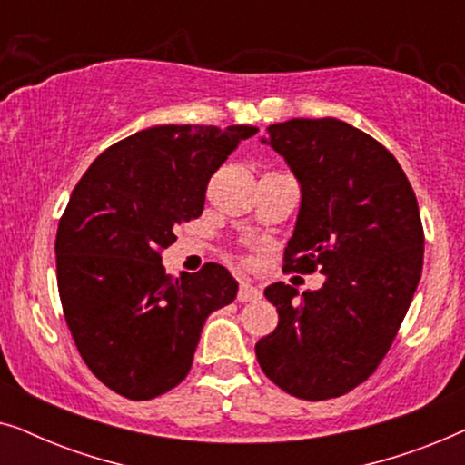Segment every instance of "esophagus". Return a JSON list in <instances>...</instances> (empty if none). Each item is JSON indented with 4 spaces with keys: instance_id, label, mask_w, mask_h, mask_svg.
<instances>
[{
    "instance_id": "obj_1",
    "label": "esophagus",
    "mask_w": 465,
    "mask_h": 465,
    "mask_svg": "<svg viewBox=\"0 0 465 465\" xmlns=\"http://www.w3.org/2000/svg\"><path fill=\"white\" fill-rule=\"evenodd\" d=\"M260 296H262V294H260V290L256 288V285H252V283H247V282H243V283L239 285V294H237V301L239 302L258 301Z\"/></svg>"
}]
</instances>
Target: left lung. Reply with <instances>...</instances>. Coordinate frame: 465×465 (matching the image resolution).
I'll use <instances>...</instances> for the list:
<instances>
[{
    "mask_svg": "<svg viewBox=\"0 0 465 465\" xmlns=\"http://www.w3.org/2000/svg\"><path fill=\"white\" fill-rule=\"evenodd\" d=\"M266 133L301 183L285 269L326 279L302 294L283 282L264 290L279 323L256 358L292 396L339 398L377 371L411 307L423 269L417 196L391 152L342 120L292 118Z\"/></svg>",
    "mask_w": 465,
    "mask_h": 465,
    "instance_id": "8db88e82",
    "label": "left lung"
}]
</instances>
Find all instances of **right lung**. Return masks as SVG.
<instances>
[{
  "mask_svg": "<svg viewBox=\"0 0 465 465\" xmlns=\"http://www.w3.org/2000/svg\"><path fill=\"white\" fill-rule=\"evenodd\" d=\"M256 133L150 126L94 158L69 196L54 243L63 313L82 360L120 396L150 400L180 385L205 320L237 296L224 266L171 277L161 252L203 213L209 177Z\"/></svg>",
  "mask_w": 465,
  "mask_h": 465,
  "instance_id": "1",
  "label": "right lung"
}]
</instances>
